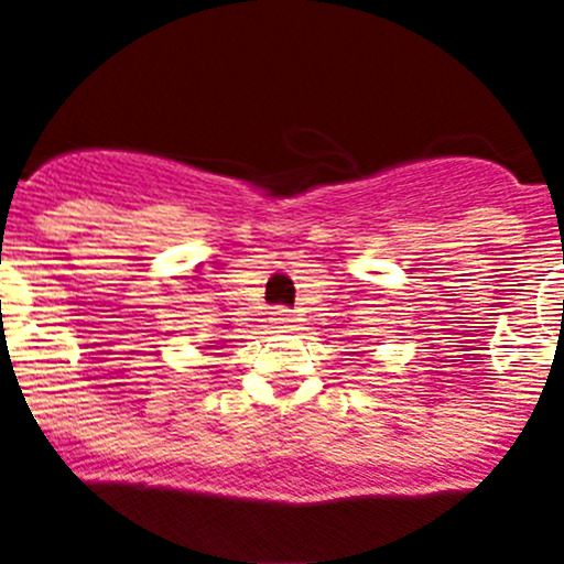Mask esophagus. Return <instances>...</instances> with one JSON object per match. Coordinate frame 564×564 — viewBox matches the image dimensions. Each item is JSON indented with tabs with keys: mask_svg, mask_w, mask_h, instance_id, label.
<instances>
[{
	"mask_svg": "<svg viewBox=\"0 0 564 564\" xmlns=\"http://www.w3.org/2000/svg\"><path fill=\"white\" fill-rule=\"evenodd\" d=\"M270 319H272V323H275V325H281V328H289V325L294 323V314L289 312V308H275Z\"/></svg>",
	"mask_w": 564,
	"mask_h": 564,
	"instance_id": "esophagus-1",
	"label": "esophagus"
}]
</instances>
